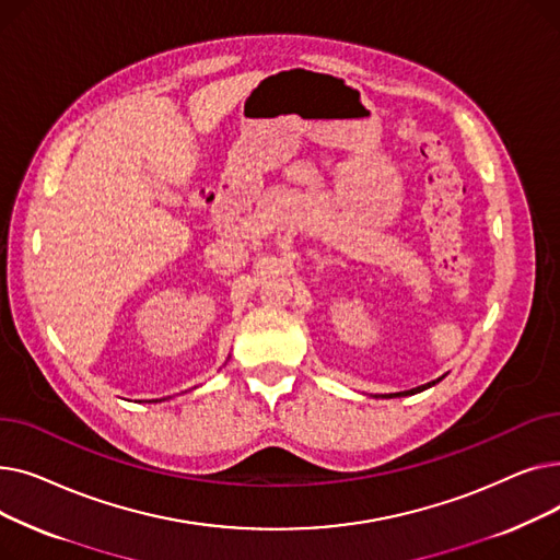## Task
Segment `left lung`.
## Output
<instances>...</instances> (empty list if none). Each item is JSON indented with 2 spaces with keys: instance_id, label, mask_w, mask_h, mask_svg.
I'll use <instances>...</instances> for the list:
<instances>
[{
  "instance_id": "8db88e82",
  "label": "left lung",
  "mask_w": 560,
  "mask_h": 560,
  "mask_svg": "<svg viewBox=\"0 0 560 560\" xmlns=\"http://www.w3.org/2000/svg\"><path fill=\"white\" fill-rule=\"evenodd\" d=\"M445 378V374L440 376V378H435V381H429V384H424V386H418V388H410V390H404V393H390V395H374L376 399L381 397V399H393V397H408V395H418V393H422V390H427V388H431V386H435L438 381H443Z\"/></svg>"
}]
</instances>
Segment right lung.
<instances>
[{"mask_svg":"<svg viewBox=\"0 0 560 560\" xmlns=\"http://www.w3.org/2000/svg\"><path fill=\"white\" fill-rule=\"evenodd\" d=\"M156 401H159V399H156Z\"/></svg>","mask_w":560,"mask_h":560,"instance_id":"1","label":"right lung"}]
</instances>
